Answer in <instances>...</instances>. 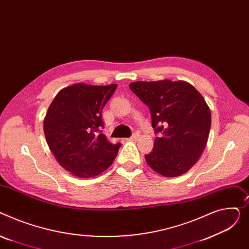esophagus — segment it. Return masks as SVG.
<instances>
[{"label": "esophagus", "mask_w": 249, "mask_h": 249, "mask_svg": "<svg viewBox=\"0 0 249 249\" xmlns=\"http://www.w3.org/2000/svg\"><path fill=\"white\" fill-rule=\"evenodd\" d=\"M139 138H140V136H139L138 134H134L128 140H129V141H138Z\"/></svg>", "instance_id": "obj_1"}]
</instances>
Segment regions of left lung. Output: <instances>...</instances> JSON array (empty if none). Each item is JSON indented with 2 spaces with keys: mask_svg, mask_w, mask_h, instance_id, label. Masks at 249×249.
Here are the masks:
<instances>
[{
  "mask_svg": "<svg viewBox=\"0 0 249 249\" xmlns=\"http://www.w3.org/2000/svg\"><path fill=\"white\" fill-rule=\"evenodd\" d=\"M129 89L150 108L160 137L145 160L164 177H178L201 157L209 137L211 111L205 99L186 81H137Z\"/></svg>",
  "mask_w": 249,
  "mask_h": 249,
  "instance_id": "obj_1",
  "label": "left lung"
}]
</instances>
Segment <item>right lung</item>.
<instances>
[{"mask_svg": "<svg viewBox=\"0 0 249 249\" xmlns=\"http://www.w3.org/2000/svg\"><path fill=\"white\" fill-rule=\"evenodd\" d=\"M116 84L76 83L57 93L44 119V135L57 162L73 176L90 178L107 170L121 143L101 133V111Z\"/></svg>", "mask_w": 249, "mask_h": 249, "instance_id": "right-lung-1", "label": "right lung"}]
</instances>
